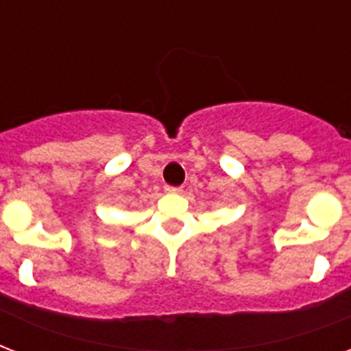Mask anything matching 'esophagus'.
Returning <instances> with one entry per match:
<instances>
[{
  "instance_id": "obj_1",
  "label": "esophagus",
  "mask_w": 351,
  "mask_h": 351,
  "mask_svg": "<svg viewBox=\"0 0 351 351\" xmlns=\"http://www.w3.org/2000/svg\"><path fill=\"white\" fill-rule=\"evenodd\" d=\"M165 191H167V193H182V187H178V186H165Z\"/></svg>"
}]
</instances>
